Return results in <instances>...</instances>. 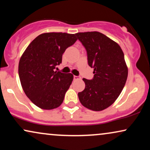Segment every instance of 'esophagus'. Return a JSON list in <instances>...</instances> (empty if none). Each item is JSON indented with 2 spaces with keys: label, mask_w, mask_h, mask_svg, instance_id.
<instances>
[{
  "label": "esophagus",
  "mask_w": 150,
  "mask_h": 150,
  "mask_svg": "<svg viewBox=\"0 0 150 150\" xmlns=\"http://www.w3.org/2000/svg\"><path fill=\"white\" fill-rule=\"evenodd\" d=\"M81 79V77L77 76H74V80H79Z\"/></svg>",
  "instance_id": "34e87169"
}]
</instances>
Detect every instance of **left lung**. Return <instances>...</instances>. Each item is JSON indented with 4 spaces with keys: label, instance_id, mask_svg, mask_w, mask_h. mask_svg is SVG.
Returning a JSON list of instances; mask_svg holds the SVG:
<instances>
[{
    "label": "left lung",
    "instance_id": "8db88e82",
    "mask_svg": "<svg viewBox=\"0 0 150 150\" xmlns=\"http://www.w3.org/2000/svg\"><path fill=\"white\" fill-rule=\"evenodd\" d=\"M87 53L93 79H83L85 88L78 93L81 103L90 110L108 108L120 95L128 77L124 52L117 43L100 32L75 34Z\"/></svg>",
    "mask_w": 150,
    "mask_h": 150
}]
</instances>
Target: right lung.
<instances>
[{
  "mask_svg": "<svg viewBox=\"0 0 150 150\" xmlns=\"http://www.w3.org/2000/svg\"><path fill=\"white\" fill-rule=\"evenodd\" d=\"M75 34L42 33L30 42L18 65L20 83L26 96L44 110L59 107L73 81L71 73L54 71L65 50L76 42Z\"/></svg>",
  "mask_w": 150,
  "mask_h": 150,
  "instance_id": "add662e5",
  "label": "right lung"
}]
</instances>
